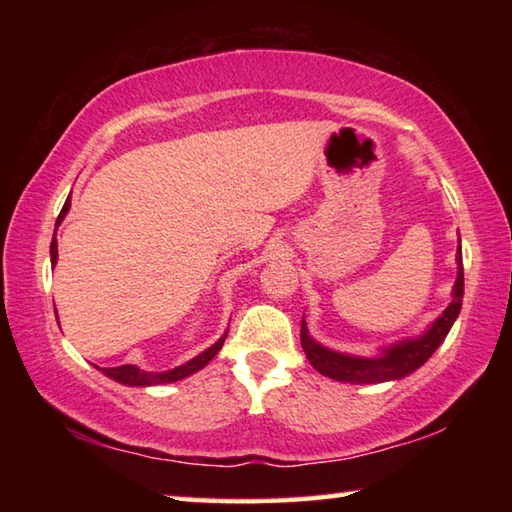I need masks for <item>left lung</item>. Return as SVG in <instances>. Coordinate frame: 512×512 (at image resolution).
<instances>
[{
	"mask_svg": "<svg viewBox=\"0 0 512 512\" xmlns=\"http://www.w3.org/2000/svg\"><path fill=\"white\" fill-rule=\"evenodd\" d=\"M456 282L452 291V302L447 309L433 320L427 332L413 339H402L388 348H381L377 357H357V354H345L329 350L309 336L305 318L300 325V343L305 350L307 359L320 375L329 379L343 381V384H381V381L404 379L406 375L418 370L427 363L438 345L445 341V336L452 329L454 320L461 314L463 307V255H461V239H458L456 250Z\"/></svg>",
	"mask_w": 512,
	"mask_h": 512,
	"instance_id": "obj_1",
	"label": "left lung"
}]
</instances>
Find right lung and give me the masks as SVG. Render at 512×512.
I'll use <instances>...</instances> for the list:
<instances>
[{
  "label": "right lung",
  "instance_id": "add662e5",
  "mask_svg": "<svg viewBox=\"0 0 512 512\" xmlns=\"http://www.w3.org/2000/svg\"><path fill=\"white\" fill-rule=\"evenodd\" d=\"M69 205H72V203H69V198H67L65 205H63V210H60V214H58L56 225L63 223L65 214L69 212ZM49 253H51V264L56 266V262H58V241H56V232H54V239H51ZM225 336H228V332H225V334L221 336V339L212 345V348H207L205 352L198 354V357L189 359L187 363H183V366H178V368H173V370H167V372H146V370H140L137 366H131V363H126V366H117V368H101V370H103V375L110 377V379H115V381H119V384H124V386H142V388H144V386L173 384V381L185 379V377H189V375H194V372H198L201 368H205L207 363H210V361L216 357V354H219V350L223 348Z\"/></svg>",
  "mask_w": 512,
  "mask_h": 512
}]
</instances>
